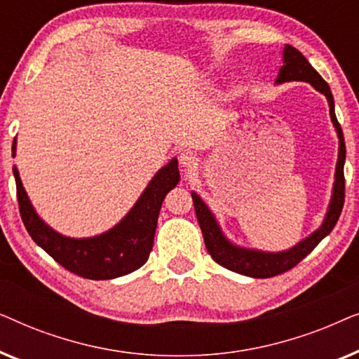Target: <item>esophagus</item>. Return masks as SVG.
Listing matches in <instances>:
<instances>
[{"mask_svg":"<svg viewBox=\"0 0 359 359\" xmlns=\"http://www.w3.org/2000/svg\"><path fill=\"white\" fill-rule=\"evenodd\" d=\"M180 163L184 170H188V171H193V170L198 168V158H196V155L191 150L181 151V154H180Z\"/></svg>","mask_w":359,"mask_h":359,"instance_id":"esophagus-1","label":"esophagus"}]
</instances>
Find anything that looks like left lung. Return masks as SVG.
Returning a JSON list of instances; mask_svg holds the SVG:
<instances>
[{"label": "left lung", "mask_w": 359, "mask_h": 359, "mask_svg": "<svg viewBox=\"0 0 359 359\" xmlns=\"http://www.w3.org/2000/svg\"><path fill=\"white\" fill-rule=\"evenodd\" d=\"M287 81H306L316 88L318 93H322L327 97L328 107H330V119L335 127L338 135V160L335 168V181H333L332 198L328 204L327 214L323 217L320 227L306 237L301 242L294 245L292 248L284 250V252H262V250L245 248L240 245H235L225 237V233L220 229V225L215 219L212 210L208 208V204L201 199V196L191 193L196 209V217H198L199 227L203 230V237L205 248L215 263L220 266L230 269L238 274H245L250 278H271L276 274L286 273L289 269L296 266L299 262H302L328 233L335 227L338 217H340L343 203H345V175H343V166H345L346 149L345 139H343L341 127L338 124L335 116V102L330 91V86L327 81L313 70V67L307 62V58L302 55L297 48L292 46H286L283 50V67L279 68L276 85H283Z\"/></svg>", "instance_id": "1"}]
</instances>
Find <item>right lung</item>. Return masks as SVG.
Returning a JSON list of instances; mask_svg holds the SVG:
<instances>
[{
  "mask_svg": "<svg viewBox=\"0 0 359 359\" xmlns=\"http://www.w3.org/2000/svg\"><path fill=\"white\" fill-rule=\"evenodd\" d=\"M16 155V139L13 156ZM19 212L29 235L39 247L68 271L86 279H114L144 266L154 247L156 220L165 196L180 183L178 160L171 158L147 184L126 217L104 233L88 238H72L53 230L39 217L24 189L16 166Z\"/></svg>",
  "mask_w": 359,
  "mask_h": 359,
  "instance_id": "obj_1",
  "label": "right lung"
}]
</instances>
